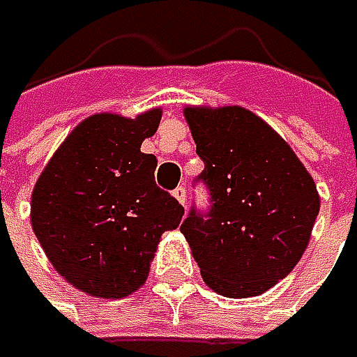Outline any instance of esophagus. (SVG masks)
Here are the masks:
<instances>
[{
	"instance_id": "1",
	"label": "esophagus",
	"mask_w": 357,
	"mask_h": 357,
	"mask_svg": "<svg viewBox=\"0 0 357 357\" xmlns=\"http://www.w3.org/2000/svg\"><path fill=\"white\" fill-rule=\"evenodd\" d=\"M174 196H176V200L181 202V204H185V200H188V196H185V188H183V185H178V188L174 190Z\"/></svg>"
}]
</instances>
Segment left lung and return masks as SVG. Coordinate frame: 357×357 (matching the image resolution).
I'll use <instances>...</instances> for the list:
<instances>
[{
  "label": "left lung",
  "mask_w": 357,
  "mask_h": 357,
  "mask_svg": "<svg viewBox=\"0 0 357 357\" xmlns=\"http://www.w3.org/2000/svg\"><path fill=\"white\" fill-rule=\"evenodd\" d=\"M208 206L181 223L204 283L250 298L287 277L308 246L321 198L314 179L260 117L242 107H188Z\"/></svg>",
  "instance_id": "left-lung-1"
}]
</instances>
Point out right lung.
Instances as JSON below:
<instances>
[{
	"instance_id": "obj_1",
	"label": "right lung",
	"mask_w": 357,
	"mask_h": 357,
	"mask_svg": "<svg viewBox=\"0 0 357 357\" xmlns=\"http://www.w3.org/2000/svg\"><path fill=\"white\" fill-rule=\"evenodd\" d=\"M161 111L136 119L101 113L84 119L36 181L31 221L55 271L99 298H126L149 275L163 231L183 215L155 181V155L140 153Z\"/></svg>"
}]
</instances>
